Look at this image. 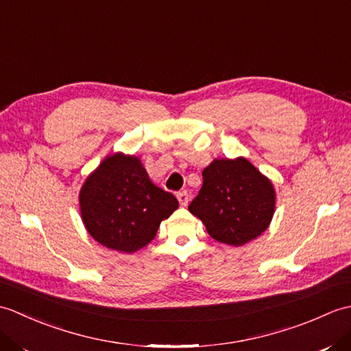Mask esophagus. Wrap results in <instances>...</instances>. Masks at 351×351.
Instances as JSON below:
<instances>
[{"label":"esophagus","mask_w":351,"mask_h":351,"mask_svg":"<svg viewBox=\"0 0 351 351\" xmlns=\"http://www.w3.org/2000/svg\"><path fill=\"white\" fill-rule=\"evenodd\" d=\"M176 197H178V200H180V204H181L182 206H187V205H189L190 196H189L187 190H182V191H180V193H176Z\"/></svg>","instance_id":"34e87169"}]
</instances>
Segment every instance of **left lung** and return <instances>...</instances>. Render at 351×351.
<instances>
[{"mask_svg": "<svg viewBox=\"0 0 351 351\" xmlns=\"http://www.w3.org/2000/svg\"><path fill=\"white\" fill-rule=\"evenodd\" d=\"M189 210L215 241L243 245L268 228L274 213L273 184L245 158L214 160Z\"/></svg>", "mask_w": 351, "mask_h": 351, "instance_id": "1", "label": "left lung"}]
</instances>
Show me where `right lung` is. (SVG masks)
<instances>
[{
	"label": "right lung",
	"mask_w": 351,
	"mask_h": 351,
	"mask_svg": "<svg viewBox=\"0 0 351 351\" xmlns=\"http://www.w3.org/2000/svg\"><path fill=\"white\" fill-rule=\"evenodd\" d=\"M81 217L96 241L132 253L151 243L176 197L149 180L136 156L114 154L87 178L80 193Z\"/></svg>",
	"instance_id": "obj_1"
}]
</instances>
